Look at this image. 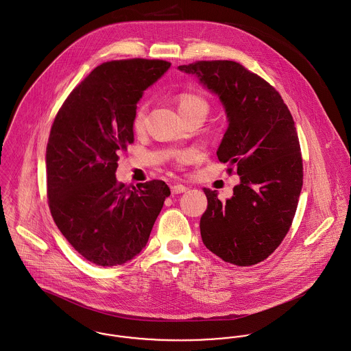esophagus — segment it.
Wrapping results in <instances>:
<instances>
[{
    "instance_id": "esophagus-1",
    "label": "esophagus",
    "mask_w": 351,
    "mask_h": 351,
    "mask_svg": "<svg viewBox=\"0 0 351 351\" xmlns=\"http://www.w3.org/2000/svg\"><path fill=\"white\" fill-rule=\"evenodd\" d=\"M171 191H172V194H183L187 191V187L183 184H173V186H171Z\"/></svg>"
}]
</instances>
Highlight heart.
<instances>
[{
	"label": "heart",
	"instance_id": "b5f03b06",
	"mask_svg": "<svg viewBox=\"0 0 351 351\" xmlns=\"http://www.w3.org/2000/svg\"><path fill=\"white\" fill-rule=\"evenodd\" d=\"M194 109H204L207 110V102L200 98L199 95L195 94H183L179 98V112H187V110H194ZM144 119H145V106L140 105L134 113L133 117V126L134 129H141L144 125ZM190 158L189 154H183L179 157L180 161H187Z\"/></svg>",
	"mask_w": 351,
	"mask_h": 351
}]
</instances>
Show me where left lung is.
I'll list each match as a JSON object with an SVG mask.
<instances>
[{
  "label": "left lung",
  "instance_id": "1",
  "mask_svg": "<svg viewBox=\"0 0 351 351\" xmlns=\"http://www.w3.org/2000/svg\"><path fill=\"white\" fill-rule=\"evenodd\" d=\"M178 69L194 75L222 104L229 125L217 156L235 165L239 176L225 202L204 189L208 204L200 218L202 241L226 263H261L288 233L302 193L295 121L272 86L237 62H196Z\"/></svg>",
  "mask_w": 351,
  "mask_h": 351
}]
</instances>
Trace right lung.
<instances>
[{
  "mask_svg": "<svg viewBox=\"0 0 351 351\" xmlns=\"http://www.w3.org/2000/svg\"><path fill=\"white\" fill-rule=\"evenodd\" d=\"M171 63L130 59L94 69L60 108L47 144V194L58 229L87 261L122 265L147 245L165 197L162 180L117 183L119 154L134 141L144 91Z\"/></svg>",
  "mask_w": 351,
  "mask_h": 351,
  "instance_id": "1",
  "label": "right lung"
}]
</instances>
